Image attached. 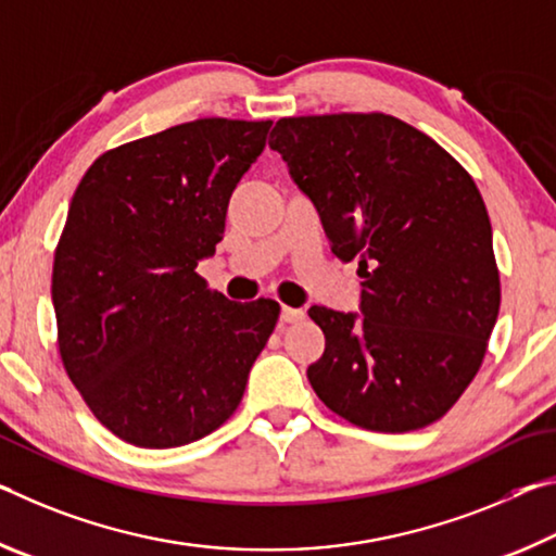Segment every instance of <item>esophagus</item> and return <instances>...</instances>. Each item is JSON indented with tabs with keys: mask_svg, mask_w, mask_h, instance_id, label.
<instances>
[{
	"mask_svg": "<svg viewBox=\"0 0 556 556\" xmlns=\"http://www.w3.org/2000/svg\"><path fill=\"white\" fill-rule=\"evenodd\" d=\"M303 317H305V311H300V307H288V305L280 307V320L283 323H298L303 320Z\"/></svg>",
	"mask_w": 556,
	"mask_h": 556,
	"instance_id": "obj_1",
	"label": "esophagus"
}]
</instances>
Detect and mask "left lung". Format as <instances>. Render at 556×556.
Instances as JSON below:
<instances>
[{
	"mask_svg": "<svg viewBox=\"0 0 556 556\" xmlns=\"http://www.w3.org/2000/svg\"><path fill=\"white\" fill-rule=\"evenodd\" d=\"M270 150L311 199L332 253L359 261V313L311 307L325 352L307 379L367 431L404 433L458 402L500 311L493 229L476 181L399 117H283Z\"/></svg>",
	"mask_w": 556,
	"mask_h": 556,
	"instance_id": "8db88e82",
	"label": "left lung"
}]
</instances>
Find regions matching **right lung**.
<instances>
[{
  "label": "right lung",
  "instance_id": "obj_1",
  "mask_svg": "<svg viewBox=\"0 0 556 556\" xmlns=\"http://www.w3.org/2000/svg\"><path fill=\"white\" fill-rule=\"evenodd\" d=\"M270 121L204 117L100 154L71 199L51 300L63 367L105 429L142 448L204 439L239 406L278 323L197 276Z\"/></svg>",
  "mask_w": 556,
  "mask_h": 556
}]
</instances>
